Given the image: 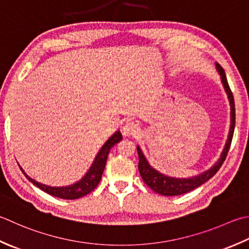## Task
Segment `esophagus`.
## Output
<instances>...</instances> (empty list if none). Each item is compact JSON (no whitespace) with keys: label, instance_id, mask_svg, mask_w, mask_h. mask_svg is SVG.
I'll use <instances>...</instances> for the list:
<instances>
[{"label":"esophagus","instance_id":"esophagus-1","mask_svg":"<svg viewBox=\"0 0 249 249\" xmlns=\"http://www.w3.org/2000/svg\"><path fill=\"white\" fill-rule=\"evenodd\" d=\"M138 130L139 127L137 124L134 123V122H128V123H126L123 127V134L125 136H134L138 133Z\"/></svg>","mask_w":249,"mask_h":249}]
</instances>
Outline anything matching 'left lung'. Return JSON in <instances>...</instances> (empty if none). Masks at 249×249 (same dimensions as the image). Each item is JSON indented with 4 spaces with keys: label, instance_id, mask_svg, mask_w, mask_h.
I'll return each instance as SVG.
<instances>
[{
    "label": "left lung",
    "instance_id": "obj_1",
    "mask_svg": "<svg viewBox=\"0 0 249 249\" xmlns=\"http://www.w3.org/2000/svg\"><path fill=\"white\" fill-rule=\"evenodd\" d=\"M217 71L221 76V82L225 87V90L228 95L229 101H230V107H231V125H230V131H229L228 140L225 145V149H223L222 153L220 155V159L218 160V162L209 168L206 172L203 174L198 175V176H194L191 178H174V177H168L165 176V175L160 174L158 170H155L151 165L148 163L147 159L144 158V155L141 151L140 147H137V152L139 155V164H138V169L141 175V178L144 181L147 186L152 189L154 192H157L160 196H180V194L187 193L192 191V190L196 189L197 187L202 186L203 183H205L207 180L211 179L213 175H215L219 169H220L221 165L225 162L227 158V154L229 152V149H230V145L232 142L233 138V133H234V127H235V105H234V98H233V94L230 89V86L228 84V80L226 76V72L222 69V67L216 63Z\"/></svg>",
    "mask_w": 249,
    "mask_h": 249
}]
</instances>
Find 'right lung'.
I'll return each mask as SVG.
<instances>
[{
	"label": "right lung",
	"mask_w": 249,
	"mask_h": 249,
	"mask_svg": "<svg viewBox=\"0 0 249 249\" xmlns=\"http://www.w3.org/2000/svg\"><path fill=\"white\" fill-rule=\"evenodd\" d=\"M121 139H122L121 131L120 130L115 131V133L112 135L108 140H107V142L102 145V148L100 149L98 154H97V157L95 158L94 163H92V165L89 169V172L86 173L85 176L83 177L80 181H77L76 183H73L71 186H68V187L45 186V184L37 182L31 177H29L28 175L24 173V170L21 168L20 165H19V167H20L21 172L23 173V175L26 176V178L29 180V181L32 182L34 186H36L37 188L43 190L44 192L51 194L53 196L65 198V199L80 198L82 196H86V194L90 193L92 190L98 186L102 174H104L106 163H107V158H108L110 150L115 143H118Z\"/></svg>",
	"instance_id": "1"
}]
</instances>
